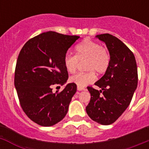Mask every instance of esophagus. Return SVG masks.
Returning <instances> with one entry per match:
<instances>
[{"instance_id":"esophagus-1","label":"esophagus","mask_w":149,"mask_h":149,"mask_svg":"<svg viewBox=\"0 0 149 149\" xmlns=\"http://www.w3.org/2000/svg\"><path fill=\"white\" fill-rule=\"evenodd\" d=\"M84 89H85V88L84 87H80V86H77V90L82 91V90H84Z\"/></svg>"}]
</instances>
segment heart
I'll return each mask as SVG.
<instances>
[{"label":"heart","instance_id":"heart-1","mask_svg":"<svg viewBox=\"0 0 149 149\" xmlns=\"http://www.w3.org/2000/svg\"><path fill=\"white\" fill-rule=\"evenodd\" d=\"M76 55L66 54L64 56V65L69 73L77 71L80 62L84 63L85 72H79L70 77V81L77 86L84 87L92 84L95 79V73H105L110 65V56L107 48L95 41L86 39L76 46Z\"/></svg>","mask_w":149,"mask_h":149}]
</instances>
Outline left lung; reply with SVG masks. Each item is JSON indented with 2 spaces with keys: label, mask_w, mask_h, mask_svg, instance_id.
<instances>
[{
  "label": "left lung",
  "mask_w": 149,
  "mask_h": 149,
  "mask_svg": "<svg viewBox=\"0 0 149 149\" xmlns=\"http://www.w3.org/2000/svg\"><path fill=\"white\" fill-rule=\"evenodd\" d=\"M96 37L106 44L110 61L103 77L95 83L101 90L87 87L91 98L86 110L93 121L108 125L119 119L131 103L137 86V66L133 52L120 39L109 33Z\"/></svg>",
  "instance_id": "obj_1"
}]
</instances>
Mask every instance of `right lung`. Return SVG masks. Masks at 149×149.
I'll list each match as a JSON object with an SVG mask.
<instances>
[{
	"label": "right lung",
	"instance_id": "right-lung-1",
	"mask_svg": "<svg viewBox=\"0 0 149 149\" xmlns=\"http://www.w3.org/2000/svg\"><path fill=\"white\" fill-rule=\"evenodd\" d=\"M79 38L54 31L42 33L29 39L18 54L14 79L18 99L26 115L39 125H54L68 112L77 85L68 84L56 93L52 86H63L68 80L64 56Z\"/></svg>",
	"mask_w": 149,
	"mask_h": 149
}]
</instances>
